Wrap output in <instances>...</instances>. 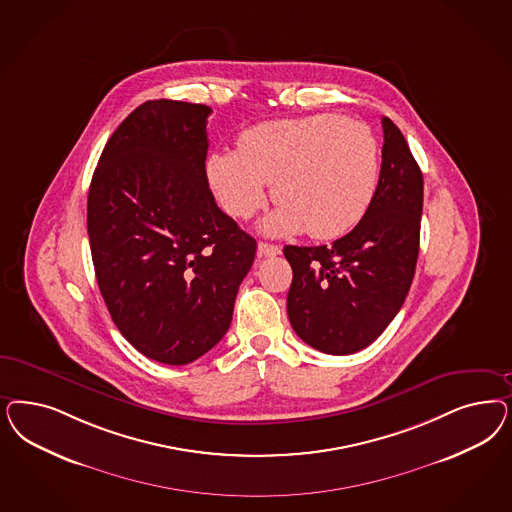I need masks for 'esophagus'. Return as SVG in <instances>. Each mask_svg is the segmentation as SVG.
<instances>
[{"instance_id": "1", "label": "esophagus", "mask_w": 512, "mask_h": 512, "mask_svg": "<svg viewBox=\"0 0 512 512\" xmlns=\"http://www.w3.org/2000/svg\"><path fill=\"white\" fill-rule=\"evenodd\" d=\"M258 254L260 256H267V258L279 256L281 254V247L279 245H269V243H260L258 245Z\"/></svg>"}]
</instances>
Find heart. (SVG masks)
<instances>
[{
	"label": "heart",
	"instance_id": "1",
	"mask_svg": "<svg viewBox=\"0 0 512 512\" xmlns=\"http://www.w3.org/2000/svg\"><path fill=\"white\" fill-rule=\"evenodd\" d=\"M207 179L220 207L250 218L267 198L281 207L264 222L269 235L307 231L335 239L352 230L369 209L379 182V145L356 120L314 115L264 122L237 139V152L207 160Z\"/></svg>",
	"mask_w": 512,
	"mask_h": 512
}]
</instances>
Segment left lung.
<instances>
[{"mask_svg": "<svg viewBox=\"0 0 512 512\" xmlns=\"http://www.w3.org/2000/svg\"><path fill=\"white\" fill-rule=\"evenodd\" d=\"M375 198L356 228L331 245L284 247L294 279L288 318L320 352L369 347L399 313L413 282L424 201L422 171L396 124L384 116Z\"/></svg>", "mask_w": 512, "mask_h": 512, "instance_id": "obj_1", "label": "left lung"}]
</instances>
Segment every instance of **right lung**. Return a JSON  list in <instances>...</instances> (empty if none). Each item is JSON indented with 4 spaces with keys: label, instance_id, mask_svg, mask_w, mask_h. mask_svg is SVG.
Returning <instances> with one entry per match:
<instances>
[{
    "label": "right lung",
    "instance_id": "add662e5",
    "mask_svg": "<svg viewBox=\"0 0 512 512\" xmlns=\"http://www.w3.org/2000/svg\"><path fill=\"white\" fill-rule=\"evenodd\" d=\"M211 107L154 99L116 128L88 192L99 292L150 360L186 365L226 335L256 241L209 190Z\"/></svg>",
    "mask_w": 512,
    "mask_h": 512
}]
</instances>
